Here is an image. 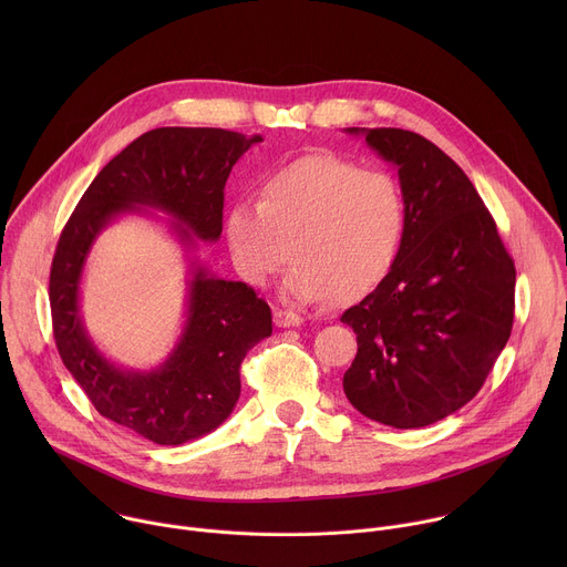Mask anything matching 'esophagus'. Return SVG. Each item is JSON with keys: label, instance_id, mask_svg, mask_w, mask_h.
Segmentation results:
<instances>
[{"label": "esophagus", "instance_id": "34e87169", "mask_svg": "<svg viewBox=\"0 0 567 567\" xmlns=\"http://www.w3.org/2000/svg\"><path fill=\"white\" fill-rule=\"evenodd\" d=\"M274 318H276L278 328H298V326H302V320H305L300 313H293V311H287V309H278L274 313Z\"/></svg>", "mask_w": 567, "mask_h": 567}]
</instances>
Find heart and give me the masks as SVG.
<instances>
[{
	"label": "heart",
	"instance_id": "b5f03b06",
	"mask_svg": "<svg viewBox=\"0 0 567 567\" xmlns=\"http://www.w3.org/2000/svg\"><path fill=\"white\" fill-rule=\"evenodd\" d=\"M406 219V197L388 171L309 154L271 173L260 199L233 202L224 235L235 269L256 287L293 256L285 296L309 305L374 289L396 260Z\"/></svg>",
	"mask_w": 567,
	"mask_h": 567
}]
</instances>
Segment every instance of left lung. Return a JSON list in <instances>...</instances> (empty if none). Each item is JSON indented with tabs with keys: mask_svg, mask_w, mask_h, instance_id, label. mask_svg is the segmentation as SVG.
<instances>
[{
	"mask_svg": "<svg viewBox=\"0 0 567 567\" xmlns=\"http://www.w3.org/2000/svg\"><path fill=\"white\" fill-rule=\"evenodd\" d=\"M396 171L406 233L388 276L341 322L357 334L343 374L352 406L392 429L435 424L468 403L505 350L516 269L464 171L429 138L346 127Z\"/></svg>",
	"mask_w": 567,
	"mask_h": 567,
	"instance_id": "1",
	"label": "left lung"
}]
</instances>
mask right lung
<instances>
[{
    "mask_svg": "<svg viewBox=\"0 0 567 567\" xmlns=\"http://www.w3.org/2000/svg\"><path fill=\"white\" fill-rule=\"evenodd\" d=\"M260 141V134L219 127L150 130L96 175L60 235L49 300L62 363L103 417L154 444L179 446L224 424L239 399L241 359L271 337V309L254 287L213 276L199 256L202 241L221 235L233 166ZM152 209L169 215L167 225L185 249L187 311L167 361L134 371L93 343L79 285L100 233L125 214L158 218Z\"/></svg>",
    "mask_w": 567,
    "mask_h": 567,
    "instance_id": "add662e5",
    "label": "right lung"
}]
</instances>
